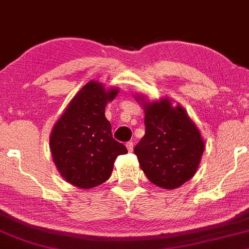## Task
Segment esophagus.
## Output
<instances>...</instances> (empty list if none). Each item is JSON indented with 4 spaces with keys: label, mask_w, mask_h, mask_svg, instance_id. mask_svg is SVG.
<instances>
[{
    "label": "esophagus",
    "mask_w": 249,
    "mask_h": 249,
    "mask_svg": "<svg viewBox=\"0 0 249 249\" xmlns=\"http://www.w3.org/2000/svg\"><path fill=\"white\" fill-rule=\"evenodd\" d=\"M126 148H127L128 152H132L133 151V142H126Z\"/></svg>",
    "instance_id": "obj_1"
}]
</instances>
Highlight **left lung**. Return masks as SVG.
I'll return each mask as SVG.
<instances>
[{"label": "left lung", "instance_id": "left-lung-1", "mask_svg": "<svg viewBox=\"0 0 249 249\" xmlns=\"http://www.w3.org/2000/svg\"><path fill=\"white\" fill-rule=\"evenodd\" d=\"M145 111V136L134 147L140 168L152 183L176 189L193 178L204 152L199 130L181 106L168 97L148 102L137 95Z\"/></svg>", "mask_w": 249, "mask_h": 249}]
</instances>
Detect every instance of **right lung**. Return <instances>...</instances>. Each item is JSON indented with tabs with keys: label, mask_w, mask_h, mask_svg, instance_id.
Here are the masks:
<instances>
[{
	"label": "right lung",
	"mask_w": 249,
	"mask_h": 249,
	"mask_svg": "<svg viewBox=\"0 0 249 249\" xmlns=\"http://www.w3.org/2000/svg\"><path fill=\"white\" fill-rule=\"evenodd\" d=\"M119 92L90 81L66 107L53 126L50 148L60 175L81 189H90L111 175L118 155L126 154L124 145L112 138L106 107Z\"/></svg>",
	"instance_id": "right-lung-1"
}]
</instances>
